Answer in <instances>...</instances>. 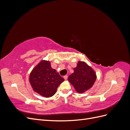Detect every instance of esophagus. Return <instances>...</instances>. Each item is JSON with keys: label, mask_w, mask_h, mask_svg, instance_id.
I'll return each mask as SVG.
<instances>
[{"label": "esophagus", "mask_w": 130, "mask_h": 130, "mask_svg": "<svg viewBox=\"0 0 130 130\" xmlns=\"http://www.w3.org/2000/svg\"><path fill=\"white\" fill-rule=\"evenodd\" d=\"M63 78H64V80H67V78H68V76L67 75H65V76H63Z\"/></svg>", "instance_id": "1"}]
</instances>
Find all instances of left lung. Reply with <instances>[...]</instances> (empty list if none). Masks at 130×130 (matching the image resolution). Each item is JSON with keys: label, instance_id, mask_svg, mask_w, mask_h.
Masks as SVG:
<instances>
[{"label": "left lung", "instance_id": "8db88e82", "mask_svg": "<svg viewBox=\"0 0 130 130\" xmlns=\"http://www.w3.org/2000/svg\"><path fill=\"white\" fill-rule=\"evenodd\" d=\"M96 74L93 69L84 61H78L68 80L78 93H84L91 88L96 80Z\"/></svg>", "mask_w": 130, "mask_h": 130}]
</instances>
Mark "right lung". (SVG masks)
Segmentation results:
<instances>
[{
    "mask_svg": "<svg viewBox=\"0 0 130 130\" xmlns=\"http://www.w3.org/2000/svg\"><path fill=\"white\" fill-rule=\"evenodd\" d=\"M64 81L49 61L41 60L30 73L29 82L34 92L45 98L53 96L57 87Z\"/></svg>",
    "mask_w": 130,
    "mask_h": 130,
    "instance_id": "right-lung-1",
    "label": "right lung"
}]
</instances>
